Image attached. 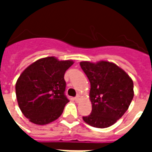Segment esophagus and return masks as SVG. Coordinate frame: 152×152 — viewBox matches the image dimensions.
<instances>
[{"mask_svg":"<svg viewBox=\"0 0 152 152\" xmlns=\"http://www.w3.org/2000/svg\"><path fill=\"white\" fill-rule=\"evenodd\" d=\"M80 99V95H77L76 97H75V98H74V100H75L76 102H79Z\"/></svg>","mask_w":152,"mask_h":152,"instance_id":"34e87169","label":"esophagus"}]
</instances>
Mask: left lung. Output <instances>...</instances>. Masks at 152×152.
<instances>
[{
  "mask_svg": "<svg viewBox=\"0 0 152 152\" xmlns=\"http://www.w3.org/2000/svg\"><path fill=\"white\" fill-rule=\"evenodd\" d=\"M90 82L92 112L84 121L95 128H107L125 113L134 98V82L115 63L99 61L80 63Z\"/></svg>",
  "mask_w": 152,
  "mask_h": 152,
  "instance_id": "obj_1",
  "label": "left lung"
}]
</instances>
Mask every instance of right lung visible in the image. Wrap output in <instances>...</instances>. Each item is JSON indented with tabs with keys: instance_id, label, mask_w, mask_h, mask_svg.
Here are the masks:
<instances>
[{
	"instance_id": "obj_1",
	"label": "right lung",
	"mask_w": 152,
	"mask_h": 152,
	"mask_svg": "<svg viewBox=\"0 0 152 152\" xmlns=\"http://www.w3.org/2000/svg\"><path fill=\"white\" fill-rule=\"evenodd\" d=\"M74 62L47 57L22 72L15 86L19 108L36 124H49L62 115L69 100L65 95L64 74Z\"/></svg>"
}]
</instances>
